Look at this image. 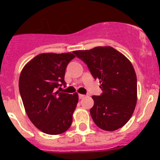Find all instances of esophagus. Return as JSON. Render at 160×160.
Instances as JSON below:
<instances>
[{
  "label": "esophagus",
  "mask_w": 160,
  "mask_h": 160,
  "mask_svg": "<svg viewBox=\"0 0 160 160\" xmlns=\"http://www.w3.org/2000/svg\"><path fill=\"white\" fill-rule=\"evenodd\" d=\"M84 94H78V98H79V99H82V98H85Z\"/></svg>",
  "instance_id": "esophagus-1"
}]
</instances>
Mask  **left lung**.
<instances>
[{"label":"left lung","instance_id":"left-lung-1","mask_svg":"<svg viewBox=\"0 0 160 160\" xmlns=\"http://www.w3.org/2000/svg\"><path fill=\"white\" fill-rule=\"evenodd\" d=\"M87 65L94 79H98L102 93L94 95L90 110L94 123L113 131L129 121L137 101V78L131 62L110 46L73 52Z\"/></svg>","mask_w":160,"mask_h":160}]
</instances>
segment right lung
Instances as JSON below:
<instances>
[{
	"instance_id": "add662e5",
	"label": "right lung",
	"mask_w": 160,
	"mask_h": 160,
	"mask_svg": "<svg viewBox=\"0 0 160 160\" xmlns=\"http://www.w3.org/2000/svg\"><path fill=\"white\" fill-rule=\"evenodd\" d=\"M75 56L71 53H41L23 68L19 90L28 117L37 128L48 135L67 131L77 107L78 95L60 92L66 87L67 65Z\"/></svg>"
}]
</instances>
